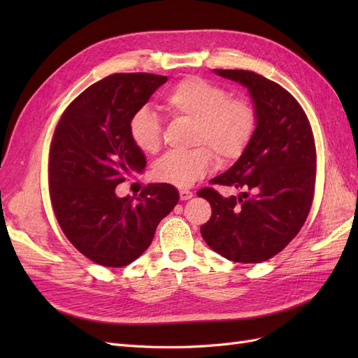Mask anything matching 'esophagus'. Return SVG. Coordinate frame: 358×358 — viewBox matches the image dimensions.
<instances>
[{"label":"esophagus","mask_w":358,"mask_h":358,"mask_svg":"<svg viewBox=\"0 0 358 358\" xmlns=\"http://www.w3.org/2000/svg\"><path fill=\"white\" fill-rule=\"evenodd\" d=\"M179 197H180L182 201L189 200V199H192V192L189 189H180L179 191Z\"/></svg>","instance_id":"1"}]
</instances>
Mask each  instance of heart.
Segmentation results:
<instances>
[{
	"label": "heart",
	"instance_id": "b5f03b06",
	"mask_svg": "<svg viewBox=\"0 0 358 358\" xmlns=\"http://www.w3.org/2000/svg\"><path fill=\"white\" fill-rule=\"evenodd\" d=\"M164 109L175 117L194 121L192 145L188 152H169L154 166L152 176L179 188L191 187L212 166L239 158L248 148L257 125L252 103L230 96L222 86L201 78H187L176 83L164 99ZM128 133L136 148L155 154L161 148L159 117L149 107H140L129 117Z\"/></svg>",
	"mask_w": 358,
	"mask_h": 358
}]
</instances>
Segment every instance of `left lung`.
Listing matches in <instances>:
<instances>
[{
	"mask_svg": "<svg viewBox=\"0 0 358 358\" xmlns=\"http://www.w3.org/2000/svg\"><path fill=\"white\" fill-rule=\"evenodd\" d=\"M243 85L257 112L254 136L234 164L210 183L242 189L224 197L203 188L212 206L200 227L204 242L236 263H262L294 239L305 224L315 188L317 154L301 106L282 86L248 70H213Z\"/></svg>",
	"mask_w": 358,
	"mask_h": 358,
	"instance_id": "obj_1",
	"label": "left lung"
}]
</instances>
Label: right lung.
<instances>
[{"label":"right lung","mask_w":358,"mask_h":358,"mask_svg":"<svg viewBox=\"0 0 358 358\" xmlns=\"http://www.w3.org/2000/svg\"><path fill=\"white\" fill-rule=\"evenodd\" d=\"M166 82L167 76L150 73L107 76L71 101L53 133V212L70 243L104 267H124L142 255L179 201L169 183H149L136 200L115 192L127 175L146 167L129 137V117Z\"/></svg>","instance_id":"add662e5"}]
</instances>
